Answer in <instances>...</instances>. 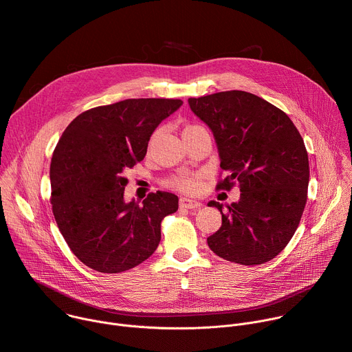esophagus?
<instances>
[{
	"mask_svg": "<svg viewBox=\"0 0 352 352\" xmlns=\"http://www.w3.org/2000/svg\"><path fill=\"white\" fill-rule=\"evenodd\" d=\"M200 206H202V204H200L199 200H195L190 197L179 199V208H182V209H199Z\"/></svg>",
	"mask_w": 352,
	"mask_h": 352,
	"instance_id": "34e87169",
	"label": "esophagus"
}]
</instances>
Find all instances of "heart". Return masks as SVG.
I'll use <instances>...</instances> for the list:
<instances>
[{
	"mask_svg": "<svg viewBox=\"0 0 352 352\" xmlns=\"http://www.w3.org/2000/svg\"><path fill=\"white\" fill-rule=\"evenodd\" d=\"M189 128V126H188ZM171 185L178 188V189H182V190H195L197 188V179L193 178V177H188V175H181V177H177L171 181Z\"/></svg>",
	"mask_w": 352,
	"mask_h": 352,
	"instance_id": "obj_1",
	"label": "heart"
}]
</instances>
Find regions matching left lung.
<instances>
[{
	"instance_id": "obj_1",
	"label": "left lung",
	"mask_w": 352,
	"mask_h": 352,
	"mask_svg": "<svg viewBox=\"0 0 352 352\" xmlns=\"http://www.w3.org/2000/svg\"><path fill=\"white\" fill-rule=\"evenodd\" d=\"M193 114L213 132L227 178L217 188L239 184L238 202L210 200L221 227L208 238L213 252L230 262L255 266L276 258L302 217L309 160L302 136L288 116L242 90L188 98Z\"/></svg>"
}]
</instances>
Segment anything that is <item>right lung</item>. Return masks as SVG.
Wrapping results in <instances>:
<instances>
[{
  "mask_svg": "<svg viewBox=\"0 0 352 352\" xmlns=\"http://www.w3.org/2000/svg\"><path fill=\"white\" fill-rule=\"evenodd\" d=\"M182 106L173 98H126L79 114L50 166L57 226L74 255L100 273L129 270L157 249L162 220L178 196L157 190L125 202L126 168L142 162L159 124Z\"/></svg>",
  "mask_w": 352,
  "mask_h": 352,
  "instance_id": "1",
  "label": "right lung"
}]
</instances>
